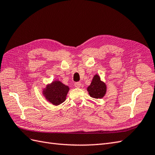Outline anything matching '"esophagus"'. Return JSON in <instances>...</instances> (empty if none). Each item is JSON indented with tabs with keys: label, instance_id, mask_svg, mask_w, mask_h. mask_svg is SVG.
Instances as JSON below:
<instances>
[{
	"label": "esophagus",
	"instance_id": "1",
	"mask_svg": "<svg viewBox=\"0 0 155 155\" xmlns=\"http://www.w3.org/2000/svg\"><path fill=\"white\" fill-rule=\"evenodd\" d=\"M74 86L76 87V88H80V87L81 86V83L79 82H75L74 83Z\"/></svg>",
	"mask_w": 155,
	"mask_h": 155
}]
</instances>
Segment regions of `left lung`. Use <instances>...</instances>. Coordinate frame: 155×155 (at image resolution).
Returning a JSON list of instances; mask_svg holds the SVG:
<instances>
[{
    "instance_id": "1",
    "label": "left lung",
    "mask_w": 155,
    "mask_h": 155,
    "mask_svg": "<svg viewBox=\"0 0 155 155\" xmlns=\"http://www.w3.org/2000/svg\"><path fill=\"white\" fill-rule=\"evenodd\" d=\"M90 96L96 99L102 98L105 96L107 87L105 83L100 80V77L97 74L94 77L91 84L87 88Z\"/></svg>"
}]
</instances>
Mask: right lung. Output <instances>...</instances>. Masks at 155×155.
Segmentation results:
<instances>
[{
	"instance_id": "add662e5",
	"label": "right lung",
	"mask_w": 155,
	"mask_h": 155,
	"mask_svg": "<svg viewBox=\"0 0 155 155\" xmlns=\"http://www.w3.org/2000/svg\"><path fill=\"white\" fill-rule=\"evenodd\" d=\"M69 90L67 86L59 81H55L47 85L43 90V94L46 100L54 105H58L64 102Z\"/></svg>"
}]
</instances>
